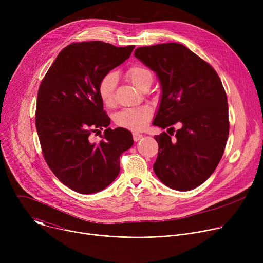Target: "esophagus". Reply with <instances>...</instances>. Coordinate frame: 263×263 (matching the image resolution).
<instances>
[{
	"mask_svg": "<svg viewBox=\"0 0 263 263\" xmlns=\"http://www.w3.org/2000/svg\"><path fill=\"white\" fill-rule=\"evenodd\" d=\"M142 137H143V135L140 134V133H138V132H134V133H133V139H134L135 141L140 140Z\"/></svg>",
	"mask_w": 263,
	"mask_h": 263,
	"instance_id": "34e87169",
	"label": "esophagus"
}]
</instances>
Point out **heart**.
<instances>
[{"label":"heart","instance_id":"1","mask_svg":"<svg viewBox=\"0 0 263 263\" xmlns=\"http://www.w3.org/2000/svg\"><path fill=\"white\" fill-rule=\"evenodd\" d=\"M127 77L130 82L140 90V88L153 81V74L151 70L146 67L135 65L127 70ZM118 82V76L116 72H108L99 82V96L102 102L107 107H114L116 105V86ZM152 117V109L146 105L125 108L118 112L115 120L120 127L141 130L143 129L148 120Z\"/></svg>","mask_w":263,"mask_h":263}]
</instances>
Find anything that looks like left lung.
I'll use <instances>...</instances> for the list:
<instances>
[{"label":"left lung","mask_w":263,"mask_h":263,"mask_svg":"<svg viewBox=\"0 0 263 263\" xmlns=\"http://www.w3.org/2000/svg\"><path fill=\"white\" fill-rule=\"evenodd\" d=\"M134 56L156 72L160 83L153 125H181L176 140L165 132L154 136L159 151L153 170L170 189L192 191L214 172L228 139V102L221 81L210 64L178 43L137 48Z\"/></svg>","instance_id":"1"}]
</instances>
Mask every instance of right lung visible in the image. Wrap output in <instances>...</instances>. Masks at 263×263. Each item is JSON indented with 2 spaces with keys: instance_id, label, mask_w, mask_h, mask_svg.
<instances>
[{
  "instance_id": "obj_1",
  "label": "right lung",
  "mask_w": 263,
  "mask_h": 263,
  "mask_svg": "<svg viewBox=\"0 0 263 263\" xmlns=\"http://www.w3.org/2000/svg\"><path fill=\"white\" fill-rule=\"evenodd\" d=\"M133 49L103 42L71 44L58 54L40 86L35 124L44 157L73 192L90 195L106 189L120 174V156L134 142L129 130L108 128L98 91L100 80ZM103 128L102 140L91 143L89 135Z\"/></svg>"
}]
</instances>
